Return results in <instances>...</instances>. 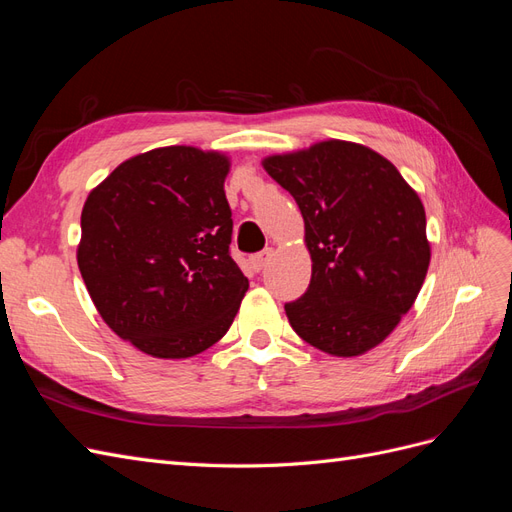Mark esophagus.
<instances>
[{
    "mask_svg": "<svg viewBox=\"0 0 512 512\" xmlns=\"http://www.w3.org/2000/svg\"><path fill=\"white\" fill-rule=\"evenodd\" d=\"M271 256H273V250H271V247H267V250H262L260 254L252 256V267H254L256 271H262V269L267 267V262L271 260Z\"/></svg>",
    "mask_w": 512,
    "mask_h": 512,
    "instance_id": "esophagus-1",
    "label": "esophagus"
}]
</instances>
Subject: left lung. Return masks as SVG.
I'll return each mask as SVG.
<instances>
[{"mask_svg":"<svg viewBox=\"0 0 512 512\" xmlns=\"http://www.w3.org/2000/svg\"><path fill=\"white\" fill-rule=\"evenodd\" d=\"M305 222L312 280L286 303L309 346L359 356L382 344L421 290L431 260L421 198L378 151L350 141L314 143L262 160Z\"/></svg>","mask_w":512,"mask_h":512,"instance_id":"8db88e82","label":"left lung"}]
</instances>
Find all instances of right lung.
<instances>
[{
	"mask_svg": "<svg viewBox=\"0 0 512 512\" xmlns=\"http://www.w3.org/2000/svg\"><path fill=\"white\" fill-rule=\"evenodd\" d=\"M230 158L190 145L121 162L89 192L76 262L98 314L156 359L226 335L250 282L230 258Z\"/></svg>",
	"mask_w": 512,
	"mask_h": 512,
	"instance_id": "1",
	"label": "right lung"
}]
</instances>
